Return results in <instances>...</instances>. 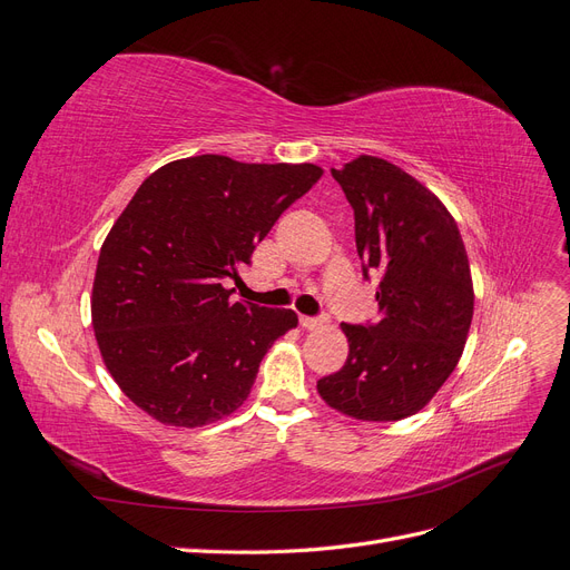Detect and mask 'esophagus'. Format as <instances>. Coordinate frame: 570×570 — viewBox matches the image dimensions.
I'll use <instances>...</instances> for the list:
<instances>
[{
    "mask_svg": "<svg viewBox=\"0 0 570 570\" xmlns=\"http://www.w3.org/2000/svg\"><path fill=\"white\" fill-rule=\"evenodd\" d=\"M325 323H327V318H312V316L299 318V325L304 327V331H318V327H323Z\"/></svg>",
    "mask_w": 570,
    "mask_h": 570,
    "instance_id": "1",
    "label": "esophagus"
}]
</instances>
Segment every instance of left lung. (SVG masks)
I'll list each match as a JSON object with an SVG mask.
<instances>
[{"mask_svg": "<svg viewBox=\"0 0 570 570\" xmlns=\"http://www.w3.org/2000/svg\"><path fill=\"white\" fill-rule=\"evenodd\" d=\"M333 178L354 209L364 275H381L377 321L347 325L344 366L321 400L356 421H402L456 368L473 321V278L454 216L438 195L381 157L358 154Z\"/></svg>", "mask_w": 570, "mask_h": 570, "instance_id": "left-lung-1", "label": "left lung"}]
</instances>
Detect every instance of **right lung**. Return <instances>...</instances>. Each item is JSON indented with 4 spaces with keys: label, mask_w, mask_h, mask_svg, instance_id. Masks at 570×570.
Returning a JSON list of instances; mask_svg holds the SVG:
<instances>
[{
    "label": "right lung",
    "mask_w": 570,
    "mask_h": 570,
    "mask_svg": "<svg viewBox=\"0 0 570 570\" xmlns=\"http://www.w3.org/2000/svg\"><path fill=\"white\" fill-rule=\"evenodd\" d=\"M321 176L316 164L202 154L137 187L99 249L92 327L116 385L154 421L202 428L245 404L264 354L299 318L233 302L226 283Z\"/></svg>",
    "instance_id": "obj_1"
}]
</instances>
